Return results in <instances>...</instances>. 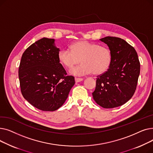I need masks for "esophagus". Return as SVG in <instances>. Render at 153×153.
<instances>
[{"label":"esophagus","mask_w":153,"mask_h":153,"mask_svg":"<svg viewBox=\"0 0 153 153\" xmlns=\"http://www.w3.org/2000/svg\"><path fill=\"white\" fill-rule=\"evenodd\" d=\"M82 81H83V79L82 78L75 77V81H76V82H81Z\"/></svg>","instance_id":"obj_1"}]
</instances>
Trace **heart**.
<instances>
[{"mask_svg": "<svg viewBox=\"0 0 153 153\" xmlns=\"http://www.w3.org/2000/svg\"><path fill=\"white\" fill-rule=\"evenodd\" d=\"M71 49H61L58 54L60 62L71 68L80 61L81 65L70 69L69 72L74 76H82L92 73L95 75L105 72L110 66L112 54L110 48L97 43L87 41L76 42L71 46Z\"/></svg>", "mask_w": 153, "mask_h": 153, "instance_id": "b5f03b06", "label": "heart"}]
</instances>
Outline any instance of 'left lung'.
Returning a JSON list of instances; mask_svg holds the SVG:
<instances>
[{"label": "left lung", "instance_id": "1", "mask_svg": "<svg viewBox=\"0 0 153 153\" xmlns=\"http://www.w3.org/2000/svg\"><path fill=\"white\" fill-rule=\"evenodd\" d=\"M112 54L110 66L97 76L92 93L94 100L105 108L121 106L132 97L136 89L140 63L134 48L124 39L113 36L100 39Z\"/></svg>", "mask_w": 153, "mask_h": 153}]
</instances>
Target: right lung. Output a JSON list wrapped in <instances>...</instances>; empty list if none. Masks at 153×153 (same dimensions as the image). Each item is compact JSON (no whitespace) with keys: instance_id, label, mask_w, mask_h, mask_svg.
Instances as JSON below:
<instances>
[{"instance_id":"right-lung-1","label":"right lung","mask_w":153,"mask_h":153,"mask_svg":"<svg viewBox=\"0 0 153 153\" xmlns=\"http://www.w3.org/2000/svg\"><path fill=\"white\" fill-rule=\"evenodd\" d=\"M55 40L43 38L22 54L19 69L21 92L31 105L42 111H54L67 99L75 84L59 62Z\"/></svg>"}]
</instances>
